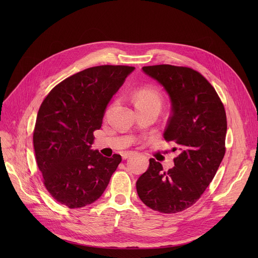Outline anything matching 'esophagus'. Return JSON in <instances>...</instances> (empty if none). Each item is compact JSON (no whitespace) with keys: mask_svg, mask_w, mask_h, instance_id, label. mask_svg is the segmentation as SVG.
I'll return each mask as SVG.
<instances>
[{"mask_svg":"<svg viewBox=\"0 0 258 258\" xmlns=\"http://www.w3.org/2000/svg\"><path fill=\"white\" fill-rule=\"evenodd\" d=\"M134 154H136V153H135V152H133V151H125V152H122L121 156H122V158H123V159H126V158L131 157V156H132V155H134Z\"/></svg>","mask_w":258,"mask_h":258,"instance_id":"esophagus-1","label":"esophagus"}]
</instances>
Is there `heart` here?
Wrapping results in <instances>:
<instances>
[{
  "instance_id": "obj_1",
  "label": "heart",
  "mask_w": 258,
  "mask_h": 258,
  "mask_svg": "<svg viewBox=\"0 0 258 258\" xmlns=\"http://www.w3.org/2000/svg\"><path fill=\"white\" fill-rule=\"evenodd\" d=\"M136 103H158L160 104V96L156 90L150 87L140 89L135 95Z\"/></svg>"
}]
</instances>
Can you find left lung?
<instances>
[{
  "mask_svg": "<svg viewBox=\"0 0 258 258\" xmlns=\"http://www.w3.org/2000/svg\"><path fill=\"white\" fill-rule=\"evenodd\" d=\"M143 71L169 96L171 114L163 136L180 153L167 171L150 158L148 169L137 180V192L151 209L176 213L198 201L225 156V107L210 83L190 67L160 64L144 66Z\"/></svg>",
  "mask_w": 258,
  "mask_h": 258,
  "instance_id": "left-lung-1",
  "label": "left lung"
}]
</instances>
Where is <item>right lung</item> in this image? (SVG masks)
Here are the masks:
<instances>
[{
	"label": "right lung",
	"instance_id": "add662e5",
	"mask_svg": "<svg viewBox=\"0 0 258 258\" xmlns=\"http://www.w3.org/2000/svg\"><path fill=\"white\" fill-rule=\"evenodd\" d=\"M135 69L125 65L87 68L55 86L44 99L33 130L36 163L50 195L69 208L95 202L121 156L93 151L106 107Z\"/></svg>",
	"mask_w": 258,
	"mask_h": 258
}]
</instances>
